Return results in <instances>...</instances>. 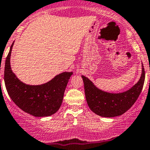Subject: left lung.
<instances>
[{"mask_svg": "<svg viewBox=\"0 0 150 150\" xmlns=\"http://www.w3.org/2000/svg\"><path fill=\"white\" fill-rule=\"evenodd\" d=\"M86 100L89 108L96 114L103 117L120 116L127 111L141 94L145 81L144 66L141 78L127 91L120 93H110L97 88L87 78L82 75Z\"/></svg>", "mask_w": 150, "mask_h": 150, "instance_id": "obj_1", "label": "left lung"}]
</instances>
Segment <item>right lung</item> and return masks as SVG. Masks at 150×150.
<instances>
[{"label": "right lung", "mask_w": 150, "mask_h": 150, "mask_svg": "<svg viewBox=\"0 0 150 150\" xmlns=\"http://www.w3.org/2000/svg\"><path fill=\"white\" fill-rule=\"evenodd\" d=\"M13 43L6 57L4 82L12 100L19 108L34 117H48L60 108L64 92L72 72H63L41 85L25 84L12 72L10 55Z\"/></svg>", "instance_id": "right-lung-1"}]
</instances>
